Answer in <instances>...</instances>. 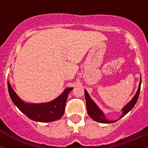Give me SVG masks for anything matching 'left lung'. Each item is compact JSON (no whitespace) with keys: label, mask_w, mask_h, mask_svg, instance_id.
<instances>
[{"label":"left lung","mask_w":148,"mask_h":148,"mask_svg":"<svg viewBox=\"0 0 148 148\" xmlns=\"http://www.w3.org/2000/svg\"><path fill=\"white\" fill-rule=\"evenodd\" d=\"M141 83H142V78H141L140 82H139V85H138V90H137L136 95L133 96V98L132 99V100L130 101V102H128L126 105L123 108V109L121 110L122 111V114L120 116L119 119L122 118L123 116H125L127 113L129 112V111L131 110L133 108V107L135 106L137 100H138V95H139V92H140V88H141ZM84 95H85V99H86V104H87V113L90 116V117L91 119L94 120L95 121H98V122L101 123H106V124H108V123H113L116 122V121H118L119 119L114 120V121H111V120L108 119H106L105 116H104V113L99 108L95 103L91 99V98L90 97L88 92H87V90H84Z\"/></svg>","instance_id":"8db88e82"}]
</instances>
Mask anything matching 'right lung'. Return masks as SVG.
<instances>
[{
	"mask_svg": "<svg viewBox=\"0 0 148 148\" xmlns=\"http://www.w3.org/2000/svg\"><path fill=\"white\" fill-rule=\"evenodd\" d=\"M7 84L10 98L17 108L29 119L40 122H50L62 117L68 94L73 89V87L66 88L58 97L49 102L31 104L23 101L12 88L10 82H8Z\"/></svg>",
	"mask_w": 148,
	"mask_h": 148,
	"instance_id": "add662e5",
	"label": "right lung"
}]
</instances>
